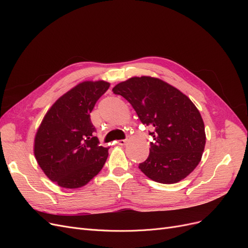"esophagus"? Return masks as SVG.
Wrapping results in <instances>:
<instances>
[{"label":"esophagus","mask_w":248,"mask_h":248,"mask_svg":"<svg viewBox=\"0 0 248 248\" xmlns=\"http://www.w3.org/2000/svg\"><path fill=\"white\" fill-rule=\"evenodd\" d=\"M117 144L120 146H125L127 144V140H117Z\"/></svg>","instance_id":"esophagus-1"}]
</instances>
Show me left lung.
<instances>
[{"label": "left lung", "mask_w": 248, "mask_h": 248, "mask_svg": "<svg viewBox=\"0 0 248 248\" xmlns=\"http://www.w3.org/2000/svg\"><path fill=\"white\" fill-rule=\"evenodd\" d=\"M128 101L153 137L147 160L139 169L155 182L181 181L197 168L206 144L205 125L192 101L168 82L131 78L112 88Z\"/></svg>", "instance_id": "8db88e82"}]
</instances>
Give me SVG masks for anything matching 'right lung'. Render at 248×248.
<instances>
[{"label":"right lung","instance_id":"add662e5","mask_svg":"<svg viewBox=\"0 0 248 248\" xmlns=\"http://www.w3.org/2000/svg\"><path fill=\"white\" fill-rule=\"evenodd\" d=\"M109 82L82 81L52 104L36 132L34 154L49 180L63 188H79L103 168L108 148L99 145L91 112Z\"/></svg>","mask_w":248,"mask_h":248}]
</instances>
